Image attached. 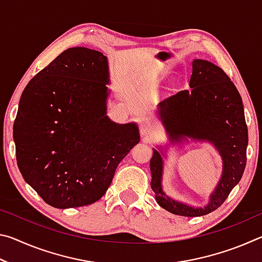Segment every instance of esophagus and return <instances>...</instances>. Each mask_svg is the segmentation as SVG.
Listing matches in <instances>:
<instances>
[{"mask_svg":"<svg viewBox=\"0 0 262 262\" xmlns=\"http://www.w3.org/2000/svg\"><path fill=\"white\" fill-rule=\"evenodd\" d=\"M155 129V123L150 120H143L140 123V133L142 136H149Z\"/></svg>","mask_w":262,"mask_h":262,"instance_id":"1","label":"esophagus"}]
</instances>
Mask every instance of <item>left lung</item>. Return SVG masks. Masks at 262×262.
<instances>
[{"label":"left lung","mask_w":262,"mask_h":262,"mask_svg":"<svg viewBox=\"0 0 262 262\" xmlns=\"http://www.w3.org/2000/svg\"><path fill=\"white\" fill-rule=\"evenodd\" d=\"M189 90H181L159 104V117L172 140L183 136L209 141L223 159V174L210 202L192 208L166 196L162 190L163 161L154 150L150 159L151 188L159 206L172 214L195 217L216 210L242 179L246 165L248 133L242 97L223 69L206 60L193 61Z\"/></svg>","instance_id":"8db88e82"}]
</instances>
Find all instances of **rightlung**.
<instances>
[{
  "label": "right lung",
  "mask_w": 262,
  "mask_h": 262,
  "mask_svg": "<svg viewBox=\"0 0 262 262\" xmlns=\"http://www.w3.org/2000/svg\"><path fill=\"white\" fill-rule=\"evenodd\" d=\"M108 66L103 53L68 48L31 79L14 122L24 180L60 209L92 205L140 142L135 123L106 117Z\"/></svg>",
  "instance_id": "add662e5"
}]
</instances>
